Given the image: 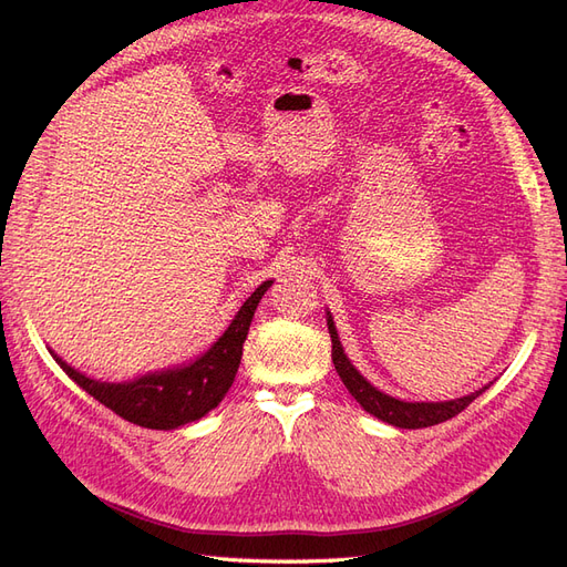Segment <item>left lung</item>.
I'll use <instances>...</instances> for the list:
<instances>
[{"mask_svg":"<svg viewBox=\"0 0 567 567\" xmlns=\"http://www.w3.org/2000/svg\"><path fill=\"white\" fill-rule=\"evenodd\" d=\"M326 323H329V333H331V342H333V364H336V371L340 375V381L346 383V388L350 390L352 398L362 404L364 411H369V414H373L375 419H381L394 427H411V431H416V427H427V425H437L442 421H450L452 416L461 414L463 409H466L475 398H480L489 385L480 388L471 394H466V398H456V400H450V402H404V400H394L390 398V394L381 392L379 388H373L362 373H359L352 364L350 359L346 354V350H342L340 340H338V331L333 326V319H331V312L329 317H326Z\"/></svg>","mask_w":567,"mask_h":567,"instance_id":"1","label":"left lung"}]
</instances>
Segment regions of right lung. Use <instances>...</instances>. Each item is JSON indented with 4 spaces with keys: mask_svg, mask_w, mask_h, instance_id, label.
<instances>
[{
    "mask_svg": "<svg viewBox=\"0 0 567 567\" xmlns=\"http://www.w3.org/2000/svg\"><path fill=\"white\" fill-rule=\"evenodd\" d=\"M269 286L271 281L257 286L255 293L241 305V310L229 323V329L213 342L208 352L186 367L153 371L127 383H101L68 367L54 352L51 354L84 392H90L94 400L115 411L117 416L142 427H151V431H173V427L203 419L225 400L236 379L238 364H241L244 342L248 338L257 302L262 300Z\"/></svg>",
    "mask_w": 567,
    "mask_h": 567,
    "instance_id": "1",
    "label": "right lung"
}]
</instances>
